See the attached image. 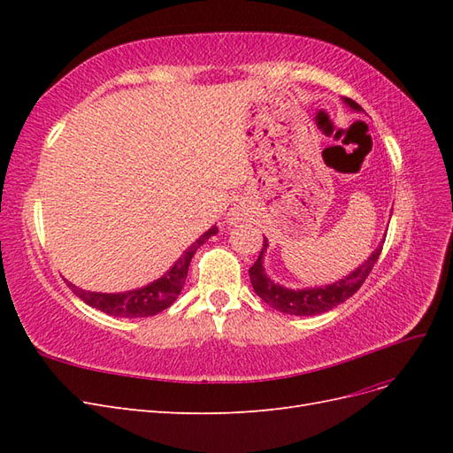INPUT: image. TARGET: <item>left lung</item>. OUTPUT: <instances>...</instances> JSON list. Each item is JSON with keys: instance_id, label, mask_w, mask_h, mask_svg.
<instances>
[{"instance_id": "obj_1", "label": "left lung", "mask_w": 453, "mask_h": 453, "mask_svg": "<svg viewBox=\"0 0 453 453\" xmlns=\"http://www.w3.org/2000/svg\"><path fill=\"white\" fill-rule=\"evenodd\" d=\"M344 102L351 109H355V111H363V107L357 102H353L349 98H344ZM266 248H268V240L265 238L263 250H260V255L255 260V265L250 268L251 285L255 293L263 298L268 306L291 315H318V313L333 310L342 303H346L349 296H353L361 289V285L368 278V273L372 272L376 260L381 253V245H378L376 251L370 255L359 268H355L351 273H348L344 280L334 281L325 287H313V289L295 291L273 283L265 273L263 255Z\"/></svg>"}]
</instances>
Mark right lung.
<instances>
[{
  "instance_id": "obj_1",
  "label": "right lung",
  "mask_w": 453,
  "mask_h": 453,
  "mask_svg": "<svg viewBox=\"0 0 453 453\" xmlns=\"http://www.w3.org/2000/svg\"><path fill=\"white\" fill-rule=\"evenodd\" d=\"M217 232L219 228L211 226L205 234H202L193 245H190L180 258L175 260L173 266L164 273L162 278L142 287V289L113 295V293H90V291L77 289V287L72 283L67 285H70V289L83 300L85 304L100 311H105L107 315H115V318H149V315H157L175 303V298L180 296L185 285L190 258L195 257L200 245H203L213 234H217Z\"/></svg>"
}]
</instances>
